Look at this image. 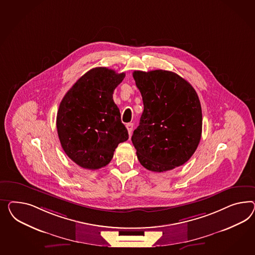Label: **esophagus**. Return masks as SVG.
Returning a JSON list of instances; mask_svg holds the SVG:
<instances>
[{"mask_svg": "<svg viewBox=\"0 0 255 255\" xmlns=\"http://www.w3.org/2000/svg\"><path fill=\"white\" fill-rule=\"evenodd\" d=\"M126 128H127V130H128V132H129V134H130V135H131V131H132V129H133V124H126Z\"/></svg>", "mask_w": 255, "mask_h": 255, "instance_id": "obj_1", "label": "esophagus"}]
</instances>
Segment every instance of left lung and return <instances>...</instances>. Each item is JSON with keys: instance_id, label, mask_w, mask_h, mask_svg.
I'll list each match as a JSON object with an SVG mask.
<instances>
[{"instance_id": "obj_1", "label": "left lung", "mask_w": 255, "mask_h": 255, "mask_svg": "<svg viewBox=\"0 0 255 255\" xmlns=\"http://www.w3.org/2000/svg\"><path fill=\"white\" fill-rule=\"evenodd\" d=\"M132 77L144 104L140 124L131 136L138 160L157 172L185 164L201 138L202 113L196 91L168 70H135Z\"/></svg>"}]
</instances>
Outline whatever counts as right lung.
Returning a JSON list of instances; mask_svg holds the SVG:
<instances>
[{"mask_svg":"<svg viewBox=\"0 0 255 255\" xmlns=\"http://www.w3.org/2000/svg\"><path fill=\"white\" fill-rule=\"evenodd\" d=\"M125 73L95 68L82 76L63 97L56 116L65 153L84 169L108 165L120 143L129 134L113 101V92Z\"/></svg>","mask_w":255,"mask_h":255,"instance_id":"obj_1","label":"right lung"}]
</instances>
